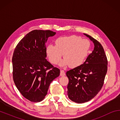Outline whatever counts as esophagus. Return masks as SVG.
Segmentation results:
<instances>
[{
	"label": "esophagus",
	"mask_w": 120,
	"mask_h": 120,
	"mask_svg": "<svg viewBox=\"0 0 120 120\" xmlns=\"http://www.w3.org/2000/svg\"><path fill=\"white\" fill-rule=\"evenodd\" d=\"M66 75V74H65V72L64 70H60V76H64Z\"/></svg>",
	"instance_id": "obj_1"
}]
</instances>
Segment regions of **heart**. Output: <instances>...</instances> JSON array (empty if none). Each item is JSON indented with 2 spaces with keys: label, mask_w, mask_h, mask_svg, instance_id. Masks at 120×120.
<instances>
[{
  "label": "heart",
  "mask_w": 120,
  "mask_h": 120,
  "mask_svg": "<svg viewBox=\"0 0 120 120\" xmlns=\"http://www.w3.org/2000/svg\"><path fill=\"white\" fill-rule=\"evenodd\" d=\"M55 44H49L46 46V54L50 61L53 64H57L63 54L64 59L60 66H70L72 68L78 67L84 64L91 48L89 41L82 39L76 35L59 37L56 39Z\"/></svg>",
  "instance_id": "b5f03b06"
}]
</instances>
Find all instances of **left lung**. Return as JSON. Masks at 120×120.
I'll return each mask as SVG.
<instances>
[{"instance_id": "left-lung-1", "label": "left lung", "mask_w": 120, "mask_h": 120, "mask_svg": "<svg viewBox=\"0 0 120 120\" xmlns=\"http://www.w3.org/2000/svg\"><path fill=\"white\" fill-rule=\"evenodd\" d=\"M94 44V49L84 64L68 71V96L77 103L90 101L102 88L107 71V59L103 47L98 41L84 34Z\"/></svg>"}]
</instances>
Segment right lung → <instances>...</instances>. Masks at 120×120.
Masks as SVG:
<instances>
[{
  "label": "right lung",
  "mask_w": 120,
  "mask_h": 120,
  "mask_svg": "<svg viewBox=\"0 0 120 120\" xmlns=\"http://www.w3.org/2000/svg\"><path fill=\"white\" fill-rule=\"evenodd\" d=\"M56 34L50 30H33L20 41L13 53V77L23 96L32 102L42 101L60 71L46 59L45 43Z\"/></svg>",
  "instance_id": "1"
}]
</instances>
